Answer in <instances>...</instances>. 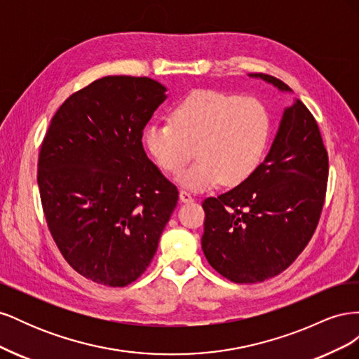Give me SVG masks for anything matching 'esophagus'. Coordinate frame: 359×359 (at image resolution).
<instances>
[{"label": "esophagus", "mask_w": 359, "mask_h": 359, "mask_svg": "<svg viewBox=\"0 0 359 359\" xmlns=\"http://www.w3.org/2000/svg\"><path fill=\"white\" fill-rule=\"evenodd\" d=\"M180 201H181L182 203H190V202H193V196H191V194H190L189 191L181 190V191H180Z\"/></svg>", "instance_id": "34e87169"}]
</instances>
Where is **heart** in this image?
Masks as SVG:
<instances>
[{
    "instance_id": "1",
    "label": "heart",
    "mask_w": 359,
    "mask_h": 359,
    "mask_svg": "<svg viewBox=\"0 0 359 359\" xmlns=\"http://www.w3.org/2000/svg\"><path fill=\"white\" fill-rule=\"evenodd\" d=\"M266 106L255 97L214 90L190 93L172 111V121H153L144 132L148 153L168 172H178L196 147L198 161L178 173L191 191L240 186L259 166L269 137Z\"/></svg>"
}]
</instances>
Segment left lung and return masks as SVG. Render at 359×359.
Here are the masks:
<instances>
[{"label":"left lung","mask_w":359,"mask_h":359,"mask_svg":"<svg viewBox=\"0 0 359 359\" xmlns=\"http://www.w3.org/2000/svg\"><path fill=\"white\" fill-rule=\"evenodd\" d=\"M248 76L292 93L274 76ZM327 181L328 154L316 119L301 100H293L285 107L268 154L252 177L203 201L206 260L233 283H257L278 276L313 236Z\"/></svg>","instance_id":"left-lung-1"}]
</instances>
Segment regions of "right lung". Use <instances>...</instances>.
Returning <instances> with one entry per match:
<instances>
[{
    "mask_svg": "<svg viewBox=\"0 0 359 359\" xmlns=\"http://www.w3.org/2000/svg\"><path fill=\"white\" fill-rule=\"evenodd\" d=\"M168 88L149 78L104 76L53 115L39 157L49 231L69 265L112 287L151 264L178 202L151 161L142 133Z\"/></svg>",
    "mask_w": 359,
    "mask_h": 359,
    "instance_id": "1",
    "label": "right lung"
}]
</instances>
